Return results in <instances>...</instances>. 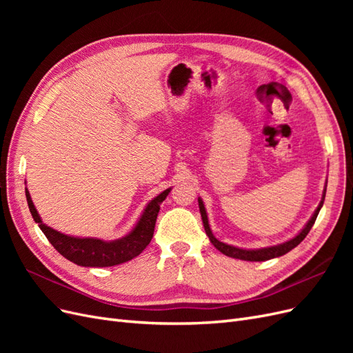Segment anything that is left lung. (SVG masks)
<instances>
[{"mask_svg":"<svg viewBox=\"0 0 353 353\" xmlns=\"http://www.w3.org/2000/svg\"><path fill=\"white\" fill-rule=\"evenodd\" d=\"M327 187V185H325ZM325 191L327 188H324V193H323V199L319 201L318 208L315 209L314 215L311 216V219L307 221L306 225L303 227V230L294 236L293 239H290L288 241H284L281 244H276V245H270V248H262V249H240L236 248V245H231L227 243H222L219 241L215 236H213V232L209 227V219H208V213H206V208L203 205V200L199 197V208H200V215H201V221H203V227H205V231L208 234V237L210 240V243L215 245V248L223 253L225 256H230V258H236V259H241V261H250V262H263V261H270L274 258H279V256H283L285 253L290 252L292 249H294L296 245L301 243L306 236L307 232L311 231L312 225L315 223V219L318 216L319 210H321L323 205H324V199H325Z\"/></svg>","mask_w":353,"mask_h":353,"instance_id":"8db88e82","label":"left lung"}]
</instances>
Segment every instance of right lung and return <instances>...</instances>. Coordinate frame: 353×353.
Segmentation results:
<instances>
[{
	"label": "right lung",
	"mask_w": 353,
	"mask_h": 353,
	"mask_svg": "<svg viewBox=\"0 0 353 353\" xmlns=\"http://www.w3.org/2000/svg\"><path fill=\"white\" fill-rule=\"evenodd\" d=\"M25 193L32 218L38 223L41 231L46 234V237L52 244V248L61 256H65L66 259L79 266L103 268V266H114L131 261L147 248L148 243L153 239L160 205H162V201L170 193V188L165 190L163 193H160L147 203L143 215L138 219L131 232H128L122 239L112 241H104L92 237H73L52 230L42 222L38 210L34 206V201L30 199L28 188H25Z\"/></svg>",
	"instance_id": "right-lung-1"
}]
</instances>
